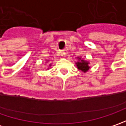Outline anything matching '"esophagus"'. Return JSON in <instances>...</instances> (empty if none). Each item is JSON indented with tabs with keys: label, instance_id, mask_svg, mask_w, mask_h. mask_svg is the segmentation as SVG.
<instances>
[{
	"label": "esophagus",
	"instance_id": "obj_1",
	"mask_svg": "<svg viewBox=\"0 0 126 126\" xmlns=\"http://www.w3.org/2000/svg\"><path fill=\"white\" fill-rule=\"evenodd\" d=\"M62 55H63V56L66 55V53L65 52H62Z\"/></svg>",
	"mask_w": 126,
	"mask_h": 126
}]
</instances>
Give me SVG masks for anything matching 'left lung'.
<instances>
[{
	"label": "left lung",
	"mask_w": 126,
	"mask_h": 126,
	"mask_svg": "<svg viewBox=\"0 0 126 126\" xmlns=\"http://www.w3.org/2000/svg\"><path fill=\"white\" fill-rule=\"evenodd\" d=\"M77 67L79 69H80L83 72H86L89 69V66H88V63L86 62H84L83 60H81L80 62H77Z\"/></svg>",
	"instance_id": "left-lung-1"
}]
</instances>
